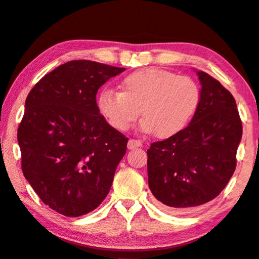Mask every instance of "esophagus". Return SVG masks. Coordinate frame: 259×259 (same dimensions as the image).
<instances>
[{
    "label": "esophagus",
    "instance_id": "esophagus-1",
    "mask_svg": "<svg viewBox=\"0 0 259 259\" xmlns=\"http://www.w3.org/2000/svg\"><path fill=\"white\" fill-rule=\"evenodd\" d=\"M139 147H142V143H141V141L129 140V142H127V149L133 150V149H136V148H139Z\"/></svg>",
    "mask_w": 259,
    "mask_h": 259
}]
</instances>
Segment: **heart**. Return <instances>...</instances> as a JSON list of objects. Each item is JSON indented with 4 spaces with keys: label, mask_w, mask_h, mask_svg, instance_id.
Here are the masks:
<instances>
[{
    "label": "heart",
    "mask_w": 259,
    "mask_h": 259,
    "mask_svg": "<svg viewBox=\"0 0 259 259\" xmlns=\"http://www.w3.org/2000/svg\"><path fill=\"white\" fill-rule=\"evenodd\" d=\"M201 90L188 75L161 68H143L120 82V92L104 89L97 108L117 132H125L142 113L141 129L160 139L178 135L198 111Z\"/></svg>",
    "instance_id": "heart-1"
}]
</instances>
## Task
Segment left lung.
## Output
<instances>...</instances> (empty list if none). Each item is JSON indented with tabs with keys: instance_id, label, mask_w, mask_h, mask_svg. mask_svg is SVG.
Returning a JSON list of instances; mask_svg holds the SVG:
<instances>
[{
	"instance_id": "obj_1",
	"label": "left lung",
	"mask_w": 259,
	"mask_h": 259,
	"mask_svg": "<svg viewBox=\"0 0 259 259\" xmlns=\"http://www.w3.org/2000/svg\"><path fill=\"white\" fill-rule=\"evenodd\" d=\"M201 101L178 135L151 143L148 185L160 205L179 211L206 204L220 194L236 169L243 135L233 96L218 80L196 71Z\"/></svg>"
}]
</instances>
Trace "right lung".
<instances>
[{
    "mask_svg": "<svg viewBox=\"0 0 259 259\" xmlns=\"http://www.w3.org/2000/svg\"><path fill=\"white\" fill-rule=\"evenodd\" d=\"M124 70L72 60L41 78L27 96L17 130L22 171L60 214L94 211L111 188L127 139L99 113L96 95Z\"/></svg>",
    "mask_w": 259,
    "mask_h": 259,
    "instance_id": "right-lung-1",
    "label": "right lung"
}]
</instances>
